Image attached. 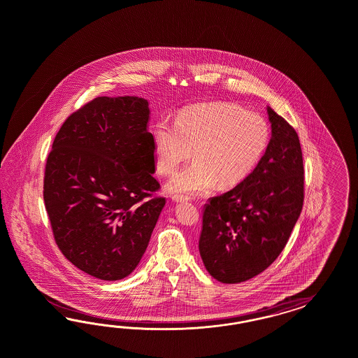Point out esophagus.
Here are the masks:
<instances>
[{
	"mask_svg": "<svg viewBox=\"0 0 358 358\" xmlns=\"http://www.w3.org/2000/svg\"><path fill=\"white\" fill-rule=\"evenodd\" d=\"M172 199H173L174 202H185V201H187L189 198L185 196V195L174 194L173 196H172Z\"/></svg>",
	"mask_w": 358,
	"mask_h": 358,
	"instance_id": "obj_1",
	"label": "esophagus"
}]
</instances>
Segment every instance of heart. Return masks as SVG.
<instances>
[{
	"label": "heart",
	"mask_w": 358,
	"mask_h": 358,
	"mask_svg": "<svg viewBox=\"0 0 358 358\" xmlns=\"http://www.w3.org/2000/svg\"><path fill=\"white\" fill-rule=\"evenodd\" d=\"M269 141L271 127L262 115L224 102L184 108L176 120L164 117L153 127L159 173H173L194 150V162L166 184L171 192L185 195L243 182L260 163Z\"/></svg>",
	"instance_id": "1"
}]
</instances>
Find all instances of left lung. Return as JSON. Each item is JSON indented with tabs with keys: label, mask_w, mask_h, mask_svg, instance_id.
Here are the masks:
<instances>
[{
	"label": "left lung",
	"mask_w": 358,
	"mask_h": 358,
	"mask_svg": "<svg viewBox=\"0 0 358 358\" xmlns=\"http://www.w3.org/2000/svg\"><path fill=\"white\" fill-rule=\"evenodd\" d=\"M269 145L255 171L203 210L199 253L219 282L248 281L271 266L303 206V157L298 134L268 106Z\"/></svg>",
	"instance_id": "8db88e82"
}]
</instances>
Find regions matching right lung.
I'll return each mask as SVG.
<instances>
[{
	"label": "right lung",
	"mask_w": 358,
	"mask_h": 358,
	"mask_svg": "<svg viewBox=\"0 0 358 358\" xmlns=\"http://www.w3.org/2000/svg\"><path fill=\"white\" fill-rule=\"evenodd\" d=\"M148 101L97 97L55 136L43 198L55 241L80 271L103 281L130 275L165 205L155 173Z\"/></svg>",
	"instance_id": "obj_1"
}]
</instances>
